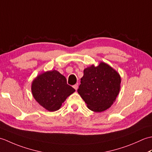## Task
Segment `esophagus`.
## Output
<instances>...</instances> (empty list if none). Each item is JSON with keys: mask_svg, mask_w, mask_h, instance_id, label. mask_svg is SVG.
<instances>
[{"mask_svg": "<svg viewBox=\"0 0 152 152\" xmlns=\"http://www.w3.org/2000/svg\"><path fill=\"white\" fill-rule=\"evenodd\" d=\"M73 88H74V89H75V90H77V89H78V84H75V85H74V86H73Z\"/></svg>", "mask_w": 152, "mask_h": 152, "instance_id": "1", "label": "esophagus"}]
</instances>
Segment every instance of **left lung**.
I'll list each match as a JSON object with an SVG mask.
<instances>
[{"label":"left lung","mask_w":152,"mask_h":152,"mask_svg":"<svg viewBox=\"0 0 152 152\" xmlns=\"http://www.w3.org/2000/svg\"><path fill=\"white\" fill-rule=\"evenodd\" d=\"M78 93L89 110L96 112L106 110L115 101L120 89L121 78L111 66L101 63L83 70Z\"/></svg>","instance_id":"left-lung-1"}]
</instances>
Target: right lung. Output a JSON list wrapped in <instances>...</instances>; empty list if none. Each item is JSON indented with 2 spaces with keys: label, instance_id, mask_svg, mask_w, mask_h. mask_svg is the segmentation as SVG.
Wrapping results in <instances>:
<instances>
[{
  "label": "right lung",
  "instance_id": "right-lung-1",
  "mask_svg": "<svg viewBox=\"0 0 152 152\" xmlns=\"http://www.w3.org/2000/svg\"><path fill=\"white\" fill-rule=\"evenodd\" d=\"M31 90L35 100L51 112L59 110L68 96L75 91L72 87L67 84L65 77L55 70L37 76Z\"/></svg>",
  "mask_w": 152,
  "mask_h": 152
}]
</instances>
